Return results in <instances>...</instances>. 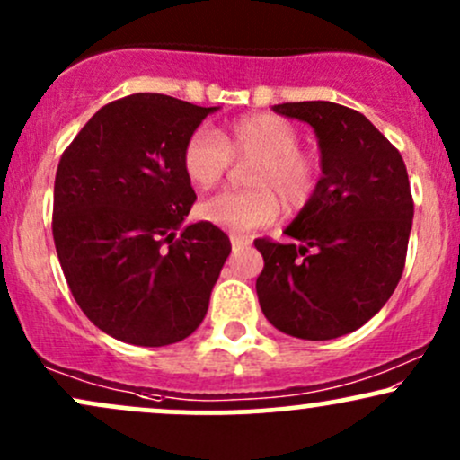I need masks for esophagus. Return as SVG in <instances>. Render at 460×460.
Here are the masks:
<instances>
[{
  "mask_svg": "<svg viewBox=\"0 0 460 460\" xmlns=\"http://www.w3.org/2000/svg\"><path fill=\"white\" fill-rule=\"evenodd\" d=\"M248 244V237H242V235H231V246L234 248H242Z\"/></svg>",
  "mask_w": 460,
  "mask_h": 460,
  "instance_id": "esophagus-1",
  "label": "esophagus"
}]
</instances>
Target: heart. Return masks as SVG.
I'll return each instance as SVG.
<instances>
[{
    "label": "heart",
    "instance_id": "b5f03b06",
    "mask_svg": "<svg viewBox=\"0 0 460 460\" xmlns=\"http://www.w3.org/2000/svg\"><path fill=\"white\" fill-rule=\"evenodd\" d=\"M237 162H252L246 171L248 190L218 192L199 203L197 216L231 234H246L277 220L281 198L288 209H300L314 199L320 183V160L300 149V131L277 114H248L226 125L218 136L197 129L183 145L181 166L194 188L220 183Z\"/></svg>",
    "mask_w": 460,
    "mask_h": 460
}]
</instances>
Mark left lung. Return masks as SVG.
<instances>
[{
	"mask_svg": "<svg viewBox=\"0 0 460 460\" xmlns=\"http://www.w3.org/2000/svg\"><path fill=\"white\" fill-rule=\"evenodd\" d=\"M318 136L322 177L285 235L255 240L257 296L279 331L335 340L376 315L402 277L413 197L402 155L357 110L331 102L274 105Z\"/></svg>",
	"mask_w": 460,
	"mask_h": 460,
	"instance_id": "1",
	"label": "left lung"
}]
</instances>
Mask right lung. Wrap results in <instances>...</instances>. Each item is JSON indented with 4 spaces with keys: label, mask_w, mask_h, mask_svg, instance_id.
Here are the masks:
<instances>
[{
    "label": "right lung",
    "mask_w": 460,
    "mask_h": 460,
    "mask_svg": "<svg viewBox=\"0 0 460 460\" xmlns=\"http://www.w3.org/2000/svg\"><path fill=\"white\" fill-rule=\"evenodd\" d=\"M216 110L136 93L103 105L62 153L58 260L79 309L114 340L175 344L208 314L231 242L203 220L183 226L197 194L181 153Z\"/></svg>",
    "instance_id": "1"
}]
</instances>
